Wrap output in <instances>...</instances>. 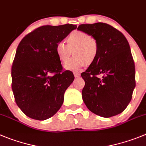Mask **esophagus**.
Wrapping results in <instances>:
<instances>
[{
    "label": "esophagus",
    "instance_id": "obj_1",
    "mask_svg": "<svg viewBox=\"0 0 146 146\" xmlns=\"http://www.w3.org/2000/svg\"><path fill=\"white\" fill-rule=\"evenodd\" d=\"M74 77H80V74L79 73V72H74Z\"/></svg>",
    "mask_w": 146,
    "mask_h": 146
}]
</instances>
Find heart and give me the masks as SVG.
<instances>
[{
    "instance_id": "obj_1",
    "label": "heart",
    "mask_w": 146,
    "mask_h": 146,
    "mask_svg": "<svg viewBox=\"0 0 146 146\" xmlns=\"http://www.w3.org/2000/svg\"><path fill=\"white\" fill-rule=\"evenodd\" d=\"M66 43L58 42L56 45V53L58 59L66 64L73 54L74 57L66 65V69L78 70L85 65L92 64L96 60L99 51L97 40L88 33L76 30L69 35Z\"/></svg>"
}]
</instances>
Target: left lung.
Masks as SVG:
<instances>
[{
  "label": "left lung",
  "instance_id": "left-lung-1",
  "mask_svg": "<svg viewBox=\"0 0 146 146\" xmlns=\"http://www.w3.org/2000/svg\"><path fill=\"white\" fill-rule=\"evenodd\" d=\"M99 46L96 61L81 74L82 95L90 111L103 117L121 113L130 102L135 87V68L129 42L116 28L102 22L80 25Z\"/></svg>",
  "mask_w": 146,
  "mask_h": 146
}]
</instances>
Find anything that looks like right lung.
I'll use <instances>...</instances> for the list:
<instances>
[{
	"label": "right lung",
	"mask_w": 146,
	"mask_h": 146,
	"mask_svg": "<svg viewBox=\"0 0 146 146\" xmlns=\"http://www.w3.org/2000/svg\"><path fill=\"white\" fill-rule=\"evenodd\" d=\"M76 28L72 24L40 27L19 44L11 67V88L16 104L27 117L45 120L61 108L74 77L71 71L63 70L56 45Z\"/></svg>",
	"instance_id": "obj_1"
}]
</instances>
